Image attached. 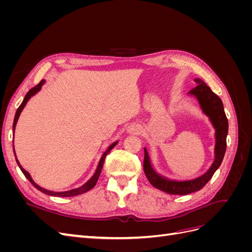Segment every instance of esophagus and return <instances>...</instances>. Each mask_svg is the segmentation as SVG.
Returning <instances> with one entry per match:
<instances>
[{
  "instance_id": "34e87169",
  "label": "esophagus",
  "mask_w": 252,
  "mask_h": 252,
  "mask_svg": "<svg viewBox=\"0 0 252 252\" xmlns=\"http://www.w3.org/2000/svg\"><path fill=\"white\" fill-rule=\"evenodd\" d=\"M141 131V128L136 125H131L128 127V132H133V133H139Z\"/></svg>"
}]
</instances>
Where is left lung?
I'll use <instances>...</instances> for the list:
<instances>
[{"label": "left lung", "instance_id": "obj_1", "mask_svg": "<svg viewBox=\"0 0 252 252\" xmlns=\"http://www.w3.org/2000/svg\"><path fill=\"white\" fill-rule=\"evenodd\" d=\"M196 86L189 91V94L196 97L203 112L209 118L216 129L215 161L210 168L201 177L189 181H171L166 179L152 168L147 149L144 148V172L152 186L169 194L185 195L202 189L222 164L226 152V138L228 134V120L223 102L201 79L194 80Z\"/></svg>", "mask_w": 252, "mask_h": 252}]
</instances>
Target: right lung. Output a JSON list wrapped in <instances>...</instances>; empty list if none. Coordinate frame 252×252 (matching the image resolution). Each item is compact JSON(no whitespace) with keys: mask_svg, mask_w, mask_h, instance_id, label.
<instances>
[{"mask_svg":"<svg viewBox=\"0 0 252 252\" xmlns=\"http://www.w3.org/2000/svg\"><path fill=\"white\" fill-rule=\"evenodd\" d=\"M45 83V81L44 80H42L39 84H37L36 86H34L33 88H32L30 89L28 93H27V94L25 95V97H24V100H23V102H22V104L20 105V107L18 108V110H17V112H16V116H14V120H13V126H12V129H13V131H14V129H16V125H17V122H18V120H19V117H20V114H21V112H22V110H23V108L25 107V105L27 104V102L29 101V98L32 97V95H34L37 91H40V89L42 88V86H43V84ZM118 144V142H114L113 144H111L110 146L108 147V149L106 150L104 154H103V156H102V158H101V159H100V163H98V165H97V168H96V170H95V172H94V177L91 178L87 183H85V184H84L83 186H81V187H79V188H75V189H71V190H68V191H63V192H55V191H50V190H47V189H44V188H42V187H40L39 185H36L35 183L33 182V180L32 179V177H30V174L23 168V167L20 165V163H19V161H18V158H17V163H18V165H19V167H20V169L22 170V172L24 173V175L25 177L29 180V182L32 183V184L37 189V190H40V191H42V192H44V193H46V194H48V195H53V196H63V197H66V196H74V195H79V194H82V193H84V192H87L88 190H90V189H93L94 186H95V184H96V182H97V180H98V178H100V174H101V171H102V169H103V165H104V161H105V158H106V156L108 155V152L116 146V145ZM13 150H14V148H13ZM14 156H16V151H14Z\"/></svg>","mask_w":252,"mask_h":252,"instance_id":"obj_1","label":"right lung"}]
</instances>
